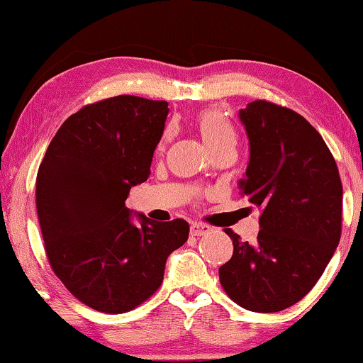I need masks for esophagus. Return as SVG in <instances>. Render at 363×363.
Wrapping results in <instances>:
<instances>
[{"mask_svg": "<svg viewBox=\"0 0 363 363\" xmlns=\"http://www.w3.org/2000/svg\"><path fill=\"white\" fill-rule=\"evenodd\" d=\"M210 231H211V226L205 225V223H191V226H190L191 236H203Z\"/></svg>", "mask_w": 363, "mask_h": 363, "instance_id": "obj_1", "label": "esophagus"}]
</instances>
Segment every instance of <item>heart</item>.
I'll return each instance as SVG.
<instances>
[{
    "label": "heart",
    "instance_id": "1",
    "mask_svg": "<svg viewBox=\"0 0 363 363\" xmlns=\"http://www.w3.org/2000/svg\"><path fill=\"white\" fill-rule=\"evenodd\" d=\"M196 128L208 150L223 145L226 142H235V132L230 122L218 111H205L196 117ZM170 132L165 133V140Z\"/></svg>",
    "mask_w": 363,
    "mask_h": 363
}]
</instances>
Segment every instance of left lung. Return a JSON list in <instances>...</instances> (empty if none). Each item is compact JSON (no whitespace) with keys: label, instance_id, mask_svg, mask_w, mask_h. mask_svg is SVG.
I'll return each instance as SVG.
<instances>
[{"label":"left lung","instance_id":"obj_1","mask_svg":"<svg viewBox=\"0 0 363 363\" xmlns=\"http://www.w3.org/2000/svg\"><path fill=\"white\" fill-rule=\"evenodd\" d=\"M250 140L240 193L261 210L255 242L226 228L231 259L220 267L226 294L252 312L299 302L340 241L342 182L320 133L299 113L267 101L240 111Z\"/></svg>","mask_w":363,"mask_h":363}]
</instances>
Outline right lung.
Masks as SVG:
<instances>
[{
	"mask_svg": "<svg viewBox=\"0 0 363 363\" xmlns=\"http://www.w3.org/2000/svg\"><path fill=\"white\" fill-rule=\"evenodd\" d=\"M168 102L117 96L62 123L36 178V208L54 274L99 312L122 314L163 281L167 257L185 245V220L132 223L125 200L150 175Z\"/></svg>",
	"mask_w": 363,
	"mask_h": 363,
	"instance_id": "right-lung-1",
	"label": "right lung"
}]
</instances>
